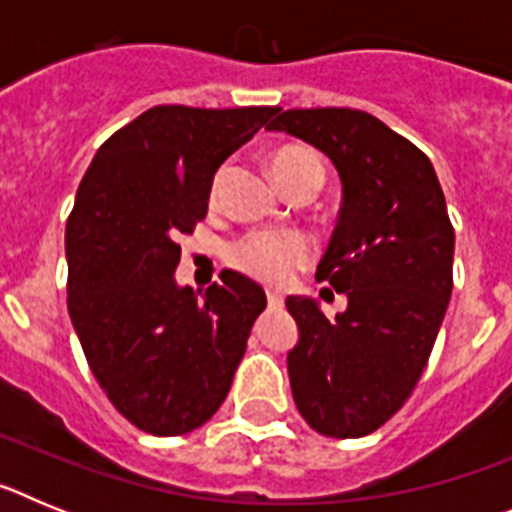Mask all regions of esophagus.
<instances>
[{
  "mask_svg": "<svg viewBox=\"0 0 512 512\" xmlns=\"http://www.w3.org/2000/svg\"><path fill=\"white\" fill-rule=\"evenodd\" d=\"M266 300H269V307H282L284 297L279 292H266Z\"/></svg>",
  "mask_w": 512,
  "mask_h": 512,
  "instance_id": "obj_1",
  "label": "esophagus"
}]
</instances>
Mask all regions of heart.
I'll use <instances>...</instances> for the list:
<instances>
[{
  "label": "heart",
  "mask_w": 512,
  "mask_h": 512,
  "mask_svg": "<svg viewBox=\"0 0 512 512\" xmlns=\"http://www.w3.org/2000/svg\"><path fill=\"white\" fill-rule=\"evenodd\" d=\"M271 166L277 179L305 169L315 171L320 182L325 176L318 153L297 146L279 148L271 158ZM220 179H223V171L217 174L215 189ZM228 259L241 274L256 282L269 284V287H287L297 277V271H302L312 261V243L302 233H292V230H253L230 246Z\"/></svg>",
  "instance_id": "1"
}]
</instances>
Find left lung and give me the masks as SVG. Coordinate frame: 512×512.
Masks as SVG:
<instances>
[{
  "label": "left lung",
  "mask_w": 512,
  "mask_h": 512,
  "mask_svg": "<svg viewBox=\"0 0 512 512\" xmlns=\"http://www.w3.org/2000/svg\"><path fill=\"white\" fill-rule=\"evenodd\" d=\"M284 130L333 161L343 205L315 279L348 297L328 320L287 297L300 343L287 356L292 397L312 431L361 438L413 395L454 289V225L431 158L369 112L287 110Z\"/></svg>",
  "instance_id": "8db88e82"
}]
</instances>
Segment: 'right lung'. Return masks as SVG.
<instances>
[{"mask_svg":"<svg viewBox=\"0 0 512 512\" xmlns=\"http://www.w3.org/2000/svg\"><path fill=\"white\" fill-rule=\"evenodd\" d=\"M277 112L158 104L104 140L79 184L66 223L71 323L104 395L151 436L217 413L266 307L238 271H220L202 297L174 271L215 171Z\"/></svg>","mask_w":512,"mask_h":512,"instance_id":"obj_1","label":"right lung"}]
</instances>
